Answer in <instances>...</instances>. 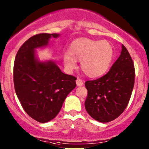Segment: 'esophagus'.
<instances>
[{
  "label": "esophagus",
  "instance_id": "34e87169",
  "mask_svg": "<svg viewBox=\"0 0 149 149\" xmlns=\"http://www.w3.org/2000/svg\"><path fill=\"white\" fill-rule=\"evenodd\" d=\"M76 85L78 86H81L84 85V82L82 81L81 79H76Z\"/></svg>",
  "mask_w": 149,
  "mask_h": 149
}]
</instances>
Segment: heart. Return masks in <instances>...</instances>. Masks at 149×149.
<instances>
[{"label":"heart","mask_w":149,"mask_h":149,"mask_svg":"<svg viewBox=\"0 0 149 149\" xmlns=\"http://www.w3.org/2000/svg\"><path fill=\"white\" fill-rule=\"evenodd\" d=\"M114 48L107 40L79 38L72 42L69 52H65L63 61L68 70H73L76 61H81L83 72L90 78L100 77L108 70L114 58Z\"/></svg>","instance_id":"b5f03b06"}]
</instances>
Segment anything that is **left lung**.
I'll return each instance as SVG.
<instances>
[{
  "label": "left lung",
  "mask_w": 149,
  "mask_h": 149,
  "mask_svg": "<svg viewBox=\"0 0 149 149\" xmlns=\"http://www.w3.org/2000/svg\"><path fill=\"white\" fill-rule=\"evenodd\" d=\"M135 81V68L128 51L122 45L120 55L107 73L87 81L88 94L85 108L88 115L100 123H108L120 116L128 104Z\"/></svg>",
  "instance_id": "1"
}]
</instances>
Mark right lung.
Masks as SVG:
<instances>
[{
    "mask_svg": "<svg viewBox=\"0 0 149 149\" xmlns=\"http://www.w3.org/2000/svg\"><path fill=\"white\" fill-rule=\"evenodd\" d=\"M59 34H36L19 48L13 65L16 94L25 112L45 123L59 113L66 97L76 86V78L65 74L52 61L41 62L36 49L45 47Z\"/></svg>",
    "mask_w": 149,
    "mask_h": 149,
    "instance_id": "right-lung-1",
    "label": "right lung"
}]
</instances>
